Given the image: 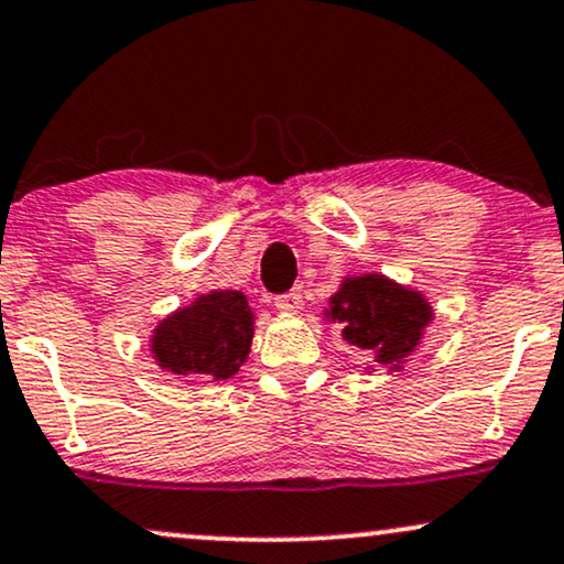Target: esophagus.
Here are the masks:
<instances>
[{
    "label": "esophagus",
    "mask_w": 564,
    "mask_h": 564,
    "mask_svg": "<svg viewBox=\"0 0 564 564\" xmlns=\"http://www.w3.org/2000/svg\"><path fill=\"white\" fill-rule=\"evenodd\" d=\"M275 307L281 313H300L302 310V289H291L286 294L275 296Z\"/></svg>",
    "instance_id": "34e87169"
}]
</instances>
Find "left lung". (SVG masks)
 Returning <instances> with one entry per match:
<instances>
[{"mask_svg":"<svg viewBox=\"0 0 564 564\" xmlns=\"http://www.w3.org/2000/svg\"><path fill=\"white\" fill-rule=\"evenodd\" d=\"M326 315L339 323L347 345L360 347L373 355L377 364L398 371L422 341L432 307L419 291L368 273L347 278L332 296V310H326Z\"/></svg>","mask_w":564,"mask_h":564,"instance_id":"left-lung-1","label":"left lung"}]
</instances>
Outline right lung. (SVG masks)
<instances>
[{
    "mask_svg": "<svg viewBox=\"0 0 564 564\" xmlns=\"http://www.w3.org/2000/svg\"><path fill=\"white\" fill-rule=\"evenodd\" d=\"M254 313L241 291L200 294L156 326L151 349L156 364L177 377L230 379L246 364Z\"/></svg>",
    "mask_w": 564,
    "mask_h": 564,
    "instance_id": "right-lung-1",
    "label": "right lung"
}]
</instances>
